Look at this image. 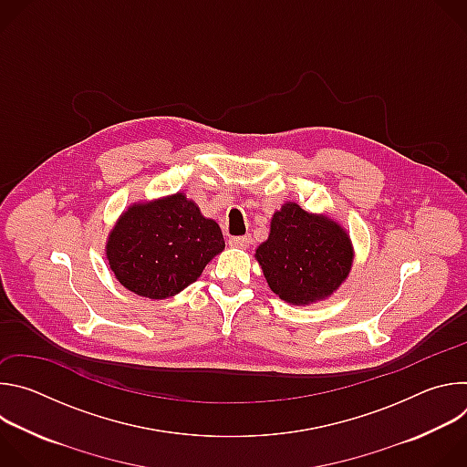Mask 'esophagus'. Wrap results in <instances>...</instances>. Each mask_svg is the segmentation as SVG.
Wrapping results in <instances>:
<instances>
[{
	"instance_id": "obj_1",
	"label": "esophagus",
	"mask_w": 467,
	"mask_h": 467,
	"mask_svg": "<svg viewBox=\"0 0 467 467\" xmlns=\"http://www.w3.org/2000/svg\"><path fill=\"white\" fill-rule=\"evenodd\" d=\"M251 244V236H231L229 245L231 247H247Z\"/></svg>"
}]
</instances>
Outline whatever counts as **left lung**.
Returning a JSON list of instances; mask_svg holds the SVG:
<instances>
[{
    "instance_id": "1",
    "label": "left lung",
    "mask_w": 467,
    "mask_h": 467,
    "mask_svg": "<svg viewBox=\"0 0 467 467\" xmlns=\"http://www.w3.org/2000/svg\"><path fill=\"white\" fill-rule=\"evenodd\" d=\"M254 256L270 288L294 305L330 296L349 275L353 264L346 231L296 203L275 213L270 238L258 245Z\"/></svg>"
}]
</instances>
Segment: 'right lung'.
I'll use <instances>...</instances> for the list:
<instances>
[{"mask_svg":"<svg viewBox=\"0 0 467 467\" xmlns=\"http://www.w3.org/2000/svg\"><path fill=\"white\" fill-rule=\"evenodd\" d=\"M223 247L220 225L175 193L130 207L109 236L107 258L127 290L164 299L195 283Z\"/></svg>","mask_w":467,"mask_h":467,"instance_id":"1","label":"right lung"}]
</instances>
